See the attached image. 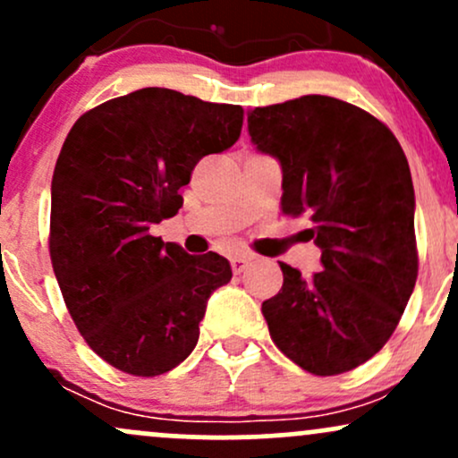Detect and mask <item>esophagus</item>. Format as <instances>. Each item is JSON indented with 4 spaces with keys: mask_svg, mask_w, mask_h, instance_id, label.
Instances as JSON below:
<instances>
[{
    "mask_svg": "<svg viewBox=\"0 0 458 458\" xmlns=\"http://www.w3.org/2000/svg\"><path fill=\"white\" fill-rule=\"evenodd\" d=\"M250 256H234V259H230V267H233L234 273H243L247 265H250Z\"/></svg>",
    "mask_w": 458,
    "mask_h": 458,
    "instance_id": "1",
    "label": "esophagus"
}]
</instances>
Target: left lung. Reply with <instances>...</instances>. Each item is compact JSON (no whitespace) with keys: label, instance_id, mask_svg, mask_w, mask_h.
Returning <instances> with one entry per match:
<instances>
[{"label":"left lung","instance_id":"1","mask_svg":"<svg viewBox=\"0 0 458 458\" xmlns=\"http://www.w3.org/2000/svg\"><path fill=\"white\" fill-rule=\"evenodd\" d=\"M256 148L282 165V213L308 217L323 271L280 262L282 291L262 303L277 349L318 377L379 353L418 277L407 157L381 120L334 97L247 114Z\"/></svg>","mask_w":458,"mask_h":458}]
</instances>
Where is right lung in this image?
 Listing matches in <instances>:
<instances>
[{"instance_id":"obj_1","label":"right lung","mask_w":458,"mask_h":458,"mask_svg":"<svg viewBox=\"0 0 458 458\" xmlns=\"http://www.w3.org/2000/svg\"><path fill=\"white\" fill-rule=\"evenodd\" d=\"M241 127V105L167 88L112 98L72 124L51 181V265L79 334L109 366L157 377L196 349L208 297L233 269L150 225L174 217L196 163L228 150Z\"/></svg>"}]
</instances>
